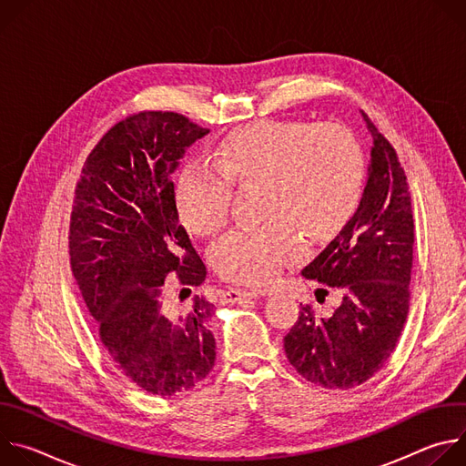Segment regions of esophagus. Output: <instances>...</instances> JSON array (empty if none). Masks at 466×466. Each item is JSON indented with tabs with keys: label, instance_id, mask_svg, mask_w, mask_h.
<instances>
[{
	"label": "esophagus",
	"instance_id": "34e87169",
	"mask_svg": "<svg viewBox=\"0 0 466 466\" xmlns=\"http://www.w3.org/2000/svg\"><path fill=\"white\" fill-rule=\"evenodd\" d=\"M259 293L258 291H247V289H228L223 293V302L227 304H234V302H241L245 299H258Z\"/></svg>",
	"mask_w": 466,
	"mask_h": 466
}]
</instances>
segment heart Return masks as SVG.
Here are the masks:
<instances>
[{
    "mask_svg": "<svg viewBox=\"0 0 466 466\" xmlns=\"http://www.w3.org/2000/svg\"><path fill=\"white\" fill-rule=\"evenodd\" d=\"M363 173L361 147L347 127L268 119L234 130L212 164H186L175 198L186 228L208 236L228 218L232 187L261 186V218L271 221L227 232L210 247V261L225 280L265 286L302 252L297 230L322 238L349 219Z\"/></svg>",
    "mask_w": 466,
    "mask_h": 466,
    "instance_id": "1",
    "label": "heart"
}]
</instances>
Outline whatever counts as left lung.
<instances>
[{"label":"left lung","instance_id":"obj_1","mask_svg":"<svg viewBox=\"0 0 466 466\" xmlns=\"http://www.w3.org/2000/svg\"><path fill=\"white\" fill-rule=\"evenodd\" d=\"M372 138L361 201L343 230L302 269V277L343 293L319 317L300 304L284 338L289 363L324 389H352L372 378L396 349L410 311L415 225L406 173L365 112Z\"/></svg>","mask_w":466,"mask_h":466}]
</instances>
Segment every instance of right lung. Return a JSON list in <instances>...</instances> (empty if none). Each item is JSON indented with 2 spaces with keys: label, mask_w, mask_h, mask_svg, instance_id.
I'll list each match as a JSON object with an SVG mask.
<instances>
[{
  "label": "right lung",
  "mask_w": 466,
  "mask_h": 466,
  "mask_svg": "<svg viewBox=\"0 0 466 466\" xmlns=\"http://www.w3.org/2000/svg\"><path fill=\"white\" fill-rule=\"evenodd\" d=\"M177 112L146 110L116 123L88 155L76 186L70 263L99 339L116 367L157 396L193 389L216 363V306L195 295L164 309V282L201 286L207 265L178 221L171 173L208 135Z\"/></svg>",
  "instance_id": "right-lung-1"
}]
</instances>
